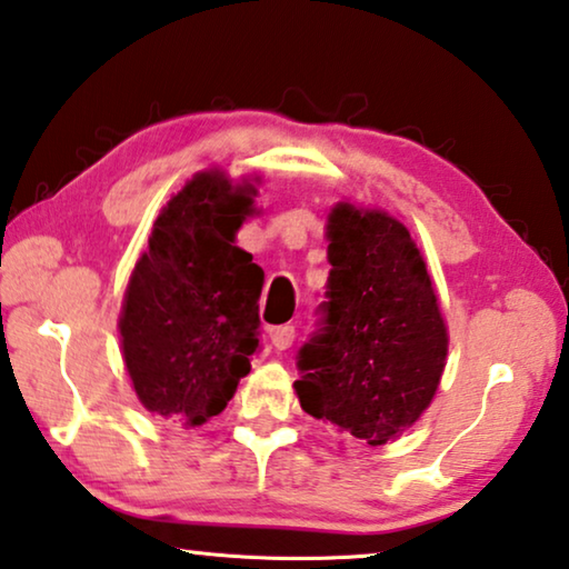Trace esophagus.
<instances>
[{
	"instance_id": "esophagus-1",
	"label": "esophagus",
	"mask_w": 569,
	"mask_h": 569,
	"mask_svg": "<svg viewBox=\"0 0 569 569\" xmlns=\"http://www.w3.org/2000/svg\"><path fill=\"white\" fill-rule=\"evenodd\" d=\"M293 339H296L293 325H281L270 329V342H273L276 350H288V347L293 345Z\"/></svg>"
}]
</instances>
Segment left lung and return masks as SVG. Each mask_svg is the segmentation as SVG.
Returning <instances> with one entry per match:
<instances>
[{
    "instance_id": "1",
    "label": "left lung",
    "mask_w": 569,
    "mask_h": 569,
    "mask_svg": "<svg viewBox=\"0 0 569 569\" xmlns=\"http://www.w3.org/2000/svg\"><path fill=\"white\" fill-rule=\"evenodd\" d=\"M319 329L299 350L301 409L337 435L391 442L437 393L447 327L417 242L380 209L337 203Z\"/></svg>"
}]
</instances>
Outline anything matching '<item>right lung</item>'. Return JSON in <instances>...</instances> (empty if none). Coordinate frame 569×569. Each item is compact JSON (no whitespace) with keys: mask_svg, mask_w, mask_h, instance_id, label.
Masks as SVG:
<instances>
[{"mask_svg":"<svg viewBox=\"0 0 569 569\" xmlns=\"http://www.w3.org/2000/svg\"><path fill=\"white\" fill-rule=\"evenodd\" d=\"M252 183L201 171L160 211L124 291L120 337L150 413L201 427L224 411L260 345L262 268L234 244Z\"/></svg>","mask_w":569,"mask_h":569,"instance_id":"right-lung-1","label":"right lung"}]
</instances>
